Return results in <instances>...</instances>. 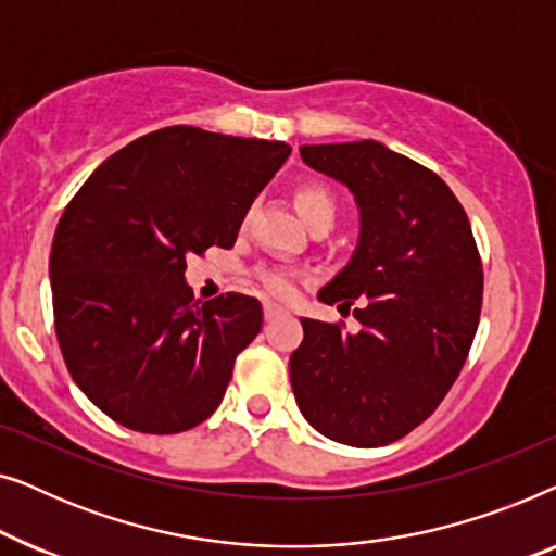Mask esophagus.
Segmentation results:
<instances>
[{
  "mask_svg": "<svg viewBox=\"0 0 556 556\" xmlns=\"http://www.w3.org/2000/svg\"><path fill=\"white\" fill-rule=\"evenodd\" d=\"M263 314H265V321H270V318H276V316H280V314H283V308H280L278 306V303H265V306H263Z\"/></svg>",
  "mask_w": 556,
  "mask_h": 556,
  "instance_id": "34e87169",
  "label": "esophagus"
}]
</instances>
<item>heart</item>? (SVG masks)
<instances>
[{"label":"heart","instance_id":"1","mask_svg":"<svg viewBox=\"0 0 556 556\" xmlns=\"http://www.w3.org/2000/svg\"><path fill=\"white\" fill-rule=\"evenodd\" d=\"M295 207H299L301 217L306 219L308 227L316 223H331L337 219V197L321 181H303V185L295 187ZM261 286L270 295H278V299H288L295 291V278L293 273L280 270V268H268L261 270Z\"/></svg>","mask_w":556,"mask_h":556}]
</instances>
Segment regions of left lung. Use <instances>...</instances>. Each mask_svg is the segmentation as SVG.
I'll use <instances>...</instances> for the list:
<instances>
[{"mask_svg":"<svg viewBox=\"0 0 556 556\" xmlns=\"http://www.w3.org/2000/svg\"><path fill=\"white\" fill-rule=\"evenodd\" d=\"M352 189L359 245L318 299L359 331L301 318L291 384L303 417L337 443L379 447L435 413L473 344L483 268L466 210L435 172L379 141L301 147Z\"/></svg>","mask_w":556,"mask_h":556,"instance_id":"8db88e82","label":"left lung"}]
</instances>
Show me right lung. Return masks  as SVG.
Returning a JSON list of instances; mask_svg holds the SVG:
<instances>
[{
	"label": "right lung",
	"mask_w": 556,
	"mask_h": 556,
	"mask_svg": "<svg viewBox=\"0 0 556 556\" xmlns=\"http://www.w3.org/2000/svg\"><path fill=\"white\" fill-rule=\"evenodd\" d=\"M288 154L283 141L159 128L105 159L65 207L50 253L58 344L111 420L174 435L219 407L263 306L242 293L194 301L187 255L232 248Z\"/></svg>",
	"instance_id": "add662e5"
}]
</instances>
